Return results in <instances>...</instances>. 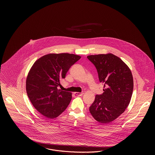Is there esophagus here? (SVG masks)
Returning <instances> with one entry per match:
<instances>
[{"mask_svg": "<svg viewBox=\"0 0 155 155\" xmlns=\"http://www.w3.org/2000/svg\"><path fill=\"white\" fill-rule=\"evenodd\" d=\"M84 92H75V94L76 95H84Z\"/></svg>", "mask_w": 155, "mask_h": 155, "instance_id": "1", "label": "esophagus"}]
</instances>
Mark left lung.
<instances>
[{
	"label": "left lung",
	"instance_id": "8db88e82",
	"mask_svg": "<svg viewBox=\"0 0 155 155\" xmlns=\"http://www.w3.org/2000/svg\"><path fill=\"white\" fill-rule=\"evenodd\" d=\"M96 67L103 93L97 95L89 107L93 117L99 123H109L128 107L133 95L134 81L130 68L117 56L111 54L88 56Z\"/></svg>",
	"mask_w": 155,
	"mask_h": 155
}]
</instances>
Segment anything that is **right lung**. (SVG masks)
Returning a JSON list of instances; mask_svg holds the SVG:
<instances>
[{"label":"right lung","instance_id":"1","mask_svg":"<svg viewBox=\"0 0 155 155\" xmlns=\"http://www.w3.org/2000/svg\"><path fill=\"white\" fill-rule=\"evenodd\" d=\"M81 56L69 53H50L38 59L26 80V91L34 107L46 118L58 117L70 102L71 92L58 88L69 68Z\"/></svg>","mask_w":155,"mask_h":155}]
</instances>
